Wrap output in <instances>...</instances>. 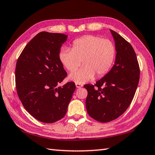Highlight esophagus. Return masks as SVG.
I'll list each match as a JSON object with an SVG mask.
<instances>
[{
  "mask_svg": "<svg viewBox=\"0 0 155 155\" xmlns=\"http://www.w3.org/2000/svg\"><path fill=\"white\" fill-rule=\"evenodd\" d=\"M76 87H77V88L82 87L83 85H81V84H80V83H76Z\"/></svg>",
  "mask_w": 155,
  "mask_h": 155,
  "instance_id": "34e87169",
  "label": "esophagus"
}]
</instances>
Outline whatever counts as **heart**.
<instances>
[{"label":"heart","instance_id":"obj_1","mask_svg":"<svg viewBox=\"0 0 155 155\" xmlns=\"http://www.w3.org/2000/svg\"><path fill=\"white\" fill-rule=\"evenodd\" d=\"M115 56V48L108 40L95 35H85L74 40L72 50L62 48L59 58L62 65L71 73L69 80L76 83H84L94 77H101L109 71Z\"/></svg>","mask_w":155,"mask_h":155}]
</instances>
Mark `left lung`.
Listing matches in <instances>:
<instances>
[{
  "instance_id": "obj_1",
  "label": "left lung",
  "mask_w": 155,
  "mask_h": 155,
  "mask_svg": "<svg viewBox=\"0 0 155 155\" xmlns=\"http://www.w3.org/2000/svg\"><path fill=\"white\" fill-rule=\"evenodd\" d=\"M115 41V61L107 74L87 90L85 105L90 116L101 122L117 118L129 107L140 80V67L134 49L118 33L110 29ZM102 86L103 88H101Z\"/></svg>"
}]
</instances>
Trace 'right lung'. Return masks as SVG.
<instances>
[{
	"label": "right lung",
	"instance_id": "obj_1",
	"mask_svg": "<svg viewBox=\"0 0 155 155\" xmlns=\"http://www.w3.org/2000/svg\"><path fill=\"white\" fill-rule=\"evenodd\" d=\"M68 40L61 33L41 32L25 47L15 68V85L25 109L39 121L53 123L66 114L74 83L59 84L67 76L60 48Z\"/></svg>",
	"mask_w": 155,
	"mask_h": 155
}]
</instances>
